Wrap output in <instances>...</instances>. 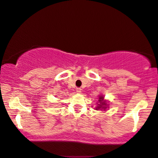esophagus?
I'll use <instances>...</instances> for the list:
<instances>
[{
  "label": "esophagus",
  "instance_id": "obj_1",
  "mask_svg": "<svg viewBox=\"0 0 158 158\" xmlns=\"http://www.w3.org/2000/svg\"><path fill=\"white\" fill-rule=\"evenodd\" d=\"M76 91H77V93H81V88H77V89H76Z\"/></svg>",
  "mask_w": 158,
  "mask_h": 158
}]
</instances>
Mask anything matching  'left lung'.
<instances>
[{
	"label": "left lung",
	"instance_id": "left-lung-1",
	"mask_svg": "<svg viewBox=\"0 0 158 158\" xmlns=\"http://www.w3.org/2000/svg\"><path fill=\"white\" fill-rule=\"evenodd\" d=\"M109 108V102L105 100V96L100 94L98 96V100L97 102V106L94 108V110H100L102 111H106V109Z\"/></svg>",
	"mask_w": 158,
	"mask_h": 158
}]
</instances>
